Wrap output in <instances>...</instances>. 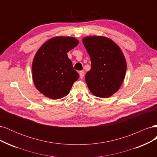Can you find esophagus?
Masks as SVG:
<instances>
[{
    "label": "esophagus",
    "mask_w": 157,
    "mask_h": 157,
    "mask_svg": "<svg viewBox=\"0 0 157 157\" xmlns=\"http://www.w3.org/2000/svg\"><path fill=\"white\" fill-rule=\"evenodd\" d=\"M79 75H80V78H82L84 77V72L83 71H79Z\"/></svg>",
    "instance_id": "obj_1"
}]
</instances>
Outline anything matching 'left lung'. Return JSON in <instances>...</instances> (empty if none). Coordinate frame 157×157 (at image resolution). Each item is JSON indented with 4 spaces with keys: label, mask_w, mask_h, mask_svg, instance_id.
Masks as SVG:
<instances>
[{
    "label": "left lung",
    "mask_w": 157,
    "mask_h": 157,
    "mask_svg": "<svg viewBox=\"0 0 157 157\" xmlns=\"http://www.w3.org/2000/svg\"><path fill=\"white\" fill-rule=\"evenodd\" d=\"M83 44L91 60V69L85 77L88 88L97 97H110L118 91L125 77L124 55L119 47L106 37H86Z\"/></svg>",
    "instance_id": "1"
}]
</instances>
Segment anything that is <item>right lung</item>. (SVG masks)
Returning <instances> with one entry per match:
<instances>
[{"mask_svg": "<svg viewBox=\"0 0 157 157\" xmlns=\"http://www.w3.org/2000/svg\"><path fill=\"white\" fill-rule=\"evenodd\" d=\"M78 44L74 37L58 36L46 42L38 50L33 62V78L36 88L45 96L63 98L78 78L67 56V52Z\"/></svg>", "mask_w": 157, "mask_h": 157, "instance_id": "obj_1", "label": "right lung"}]
</instances>
